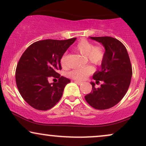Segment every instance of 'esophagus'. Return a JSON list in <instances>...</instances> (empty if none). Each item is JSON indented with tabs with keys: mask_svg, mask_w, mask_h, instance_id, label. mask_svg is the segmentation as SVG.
<instances>
[{
	"mask_svg": "<svg viewBox=\"0 0 146 146\" xmlns=\"http://www.w3.org/2000/svg\"><path fill=\"white\" fill-rule=\"evenodd\" d=\"M75 83L78 84H79V85H80V84H82V82H80V81H75Z\"/></svg>",
	"mask_w": 146,
	"mask_h": 146,
	"instance_id": "obj_1",
	"label": "esophagus"
}]
</instances>
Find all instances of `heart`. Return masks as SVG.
<instances>
[{
	"label": "heart",
	"instance_id": "heart-1",
	"mask_svg": "<svg viewBox=\"0 0 146 146\" xmlns=\"http://www.w3.org/2000/svg\"><path fill=\"white\" fill-rule=\"evenodd\" d=\"M74 49L76 51L86 56V60L95 66H101L105 58V48L101 44L94 45L91 42L82 40L75 45ZM66 57L64 56L61 59V64L62 66L65 64ZM93 72L91 66H86L84 67L75 68L69 72V76L74 80H84L87 78Z\"/></svg>",
	"mask_w": 146,
	"mask_h": 146
}]
</instances>
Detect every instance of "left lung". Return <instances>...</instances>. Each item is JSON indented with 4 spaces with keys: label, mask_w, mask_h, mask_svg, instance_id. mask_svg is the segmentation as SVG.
<instances>
[{
    "label": "left lung",
    "mask_w": 146,
    "mask_h": 146,
    "mask_svg": "<svg viewBox=\"0 0 146 146\" xmlns=\"http://www.w3.org/2000/svg\"><path fill=\"white\" fill-rule=\"evenodd\" d=\"M90 38L105 47V58L101 71H98L93 76L96 84L100 81L104 83L96 88L95 83L90 82L92 91L85 96V100L95 109H108L121 101L128 91L132 75V65L126 48L116 38L109 36Z\"/></svg>",
    "instance_id": "1"
}]
</instances>
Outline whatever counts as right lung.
<instances>
[{
	"mask_svg": "<svg viewBox=\"0 0 146 146\" xmlns=\"http://www.w3.org/2000/svg\"><path fill=\"white\" fill-rule=\"evenodd\" d=\"M75 40L76 38L37 41L20 58L16 70V85L22 98L35 109L53 108L62 96L65 86L71 82L57 71L62 69V57ZM49 76L58 78V82L48 83Z\"/></svg>",
	"mask_w": 146,
	"mask_h": 146,
	"instance_id": "1",
	"label": "right lung"
}]
</instances>
